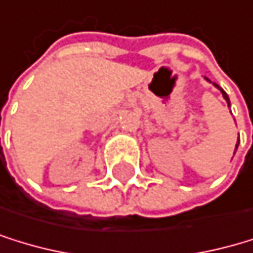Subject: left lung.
<instances>
[{
	"label": "left lung",
	"instance_id": "8db88e82",
	"mask_svg": "<svg viewBox=\"0 0 253 253\" xmlns=\"http://www.w3.org/2000/svg\"><path fill=\"white\" fill-rule=\"evenodd\" d=\"M205 79H207V78H205ZM207 81H209V79H207ZM213 85H214V87L218 88V90H221V93H222V98L225 99L227 105H229V107H230V99H229V96H227V93H225V91H224V90H222V88L219 87L218 84H214V82H213ZM238 144H240V140H238V143H236V146H235V152H236V149H238Z\"/></svg>",
	"mask_w": 253,
	"mask_h": 253
}]
</instances>
